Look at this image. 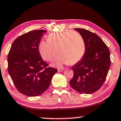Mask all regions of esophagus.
<instances>
[{
    "instance_id": "1",
    "label": "esophagus",
    "mask_w": 121,
    "mask_h": 121,
    "mask_svg": "<svg viewBox=\"0 0 121 121\" xmlns=\"http://www.w3.org/2000/svg\"><path fill=\"white\" fill-rule=\"evenodd\" d=\"M58 71L59 72H63V69H58Z\"/></svg>"
}]
</instances>
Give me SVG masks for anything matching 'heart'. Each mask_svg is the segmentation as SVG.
Instances as JSON below:
<instances>
[{"instance_id":"heart-1","label":"heart","mask_w":121,"mask_h":121,"mask_svg":"<svg viewBox=\"0 0 121 121\" xmlns=\"http://www.w3.org/2000/svg\"><path fill=\"white\" fill-rule=\"evenodd\" d=\"M39 51L43 59L48 62H52L58 53L60 55L52 66L61 68L63 65H74L81 60L85 53L86 44L82 35L77 32H53L48 36L47 41L40 43Z\"/></svg>"}]
</instances>
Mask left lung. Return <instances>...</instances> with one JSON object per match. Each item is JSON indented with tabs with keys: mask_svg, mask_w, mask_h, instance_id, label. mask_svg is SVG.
<instances>
[{
	"mask_svg": "<svg viewBox=\"0 0 121 121\" xmlns=\"http://www.w3.org/2000/svg\"><path fill=\"white\" fill-rule=\"evenodd\" d=\"M83 37L86 51L83 58L72 67L73 77L70 85L76 91L90 94L103 85L111 65L110 52L96 34L83 29H74Z\"/></svg>",
	"mask_w": 121,
	"mask_h": 121,
	"instance_id": "1",
	"label": "left lung"
}]
</instances>
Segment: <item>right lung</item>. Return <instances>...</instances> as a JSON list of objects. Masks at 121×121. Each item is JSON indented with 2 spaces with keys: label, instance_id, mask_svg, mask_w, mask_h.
<instances>
[{
  "label": "right lung",
  "instance_id": "1",
  "mask_svg": "<svg viewBox=\"0 0 121 121\" xmlns=\"http://www.w3.org/2000/svg\"><path fill=\"white\" fill-rule=\"evenodd\" d=\"M45 30H34L17 38L8 56V72L19 92L28 96L42 94L50 86L58 70L48 68L39 51Z\"/></svg>",
  "mask_w": 121,
  "mask_h": 121
}]
</instances>
